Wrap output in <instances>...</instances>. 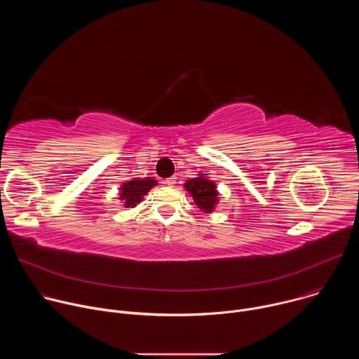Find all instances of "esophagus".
Masks as SVG:
<instances>
[{"label": "esophagus", "mask_w": 359, "mask_h": 359, "mask_svg": "<svg viewBox=\"0 0 359 359\" xmlns=\"http://www.w3.org/2000/svg\"><path fill=\"white\" fill-rule=\"evenodd\" d=\"M176 179L177 177H175V176H172V177H169V179H166L163 183L166 184V186H169V187H172V186H175L176 184Z\"/></svg>", "instance_id": "34e87169"}]
</instances>
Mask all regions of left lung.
Masks as SVG:
<instances>
[{
    "instance_id": "8db88e82",
    "label": "left lung",
    "mask_w": 359,
    "mask_h": 359,
    "mask_svg": "<svg viewBox=\"0 0 359 359\" xmlns=\"http://www.w3.org/2000/svg\"><path fill=\"white\" fill-rule=\"evenodd\" d=\"M183 187L194 200V204L200 209V212L206 215L215 212L220 200V194L216 182L210 180L208 177V173L200 172L196 177L189 179Z\"/></svg>"
}]
</instances>
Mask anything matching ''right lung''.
<instances>
[{"instance_id":"add662e5","label":"right lung","mask_w":359,"mask_h":359,"mask_svg":"<svg viewBox=\"0 0 359 359\" xmlns=\"http://www.w3.org/2000/svg\"><path fill=\"white\" fill-rule=\"evenodd\" d=\"M158 180L155 177H133L126 180L119 187V200L123 203L125 208H136L137 204L143 200V197L149 193L150 189L158 186Z\"/></svg>"}]
</instances>
